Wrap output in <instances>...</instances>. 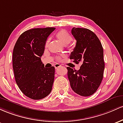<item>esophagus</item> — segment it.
<instances>
[{
	"mask_svg": "<svg viewBox=\"0 0 123 123\" xmlns=\"http://www.w3.org/2000/svg\"><path fill=\"white\" fill-rule=\"evenodd\" d=\"M62 67V66L60 65V64H56L55 65V68H56V69L59 68V67Z\"/></svg>",
	"mask_w": 123,
	"mask_h": 123,
	"instance_id": "34e87169",
	"label": "esophagus"
}]
</instances>
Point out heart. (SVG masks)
<instances>
[{
    "label": "heart",
    "mask_w": 123,
    "mask_h": 123,
    "mask_svg": "<svg viewBox=\"0 0 123 123\" xmlns=\"http://www.w3.org/2000/svg\"><path fill=\"white\" fill-rule=\"evenodd\" d=\"M56 37L61 43L64 44V45H67V44L69 43L73 39L71 35L69 34L68 32L64 30H62L58 32L56 34ZM48 44V41H47L46 45ZM58 60H60V59H58Z\"/></svg>",
    "instance_id": "b5f03b06"
}]
</instances>
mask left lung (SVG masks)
Wrapping results in <instances>:
<instances>
[{"label":"left lung","instance_id":"left-lung-1","mask_svg":"<svg viewBox=\"0 0 123 123\" xmlns=\"http://www.w3.org/2000/svg\"><path fill=\"white\" fill-rule=\"evenodd\" d=\"M71 34L77 42L70 59L76 64H82L78 70L67 67L70 86L77 94L91 96L97 91L103 79L102 46L96 34L88 29L74 27Z\"/></svg>","mask_w":123,"mask_h":123}]
</instances>
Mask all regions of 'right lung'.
<instances>
[{"label": "right lung", "instance_id": "obj_1", "mask_svg": "<svg viewBox=\"0 0 123 123\" xmlns=\"http://www.w3.org/2000/svg\"><path fill=\"white\" fill-rule=\"evenodd\" d=\"M55 30L47 27L27 30L19 37L14 47L13 68L16 83L32 99H43L52 91L55 67H44L41 57L47 38Z\"/></svg>", "mask_w": 123, "mask_h": 123}]
</instances>
